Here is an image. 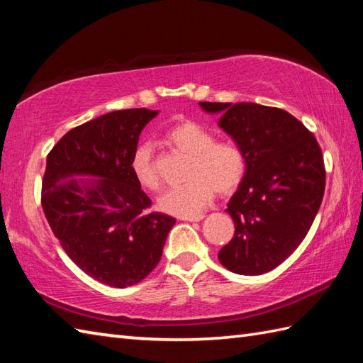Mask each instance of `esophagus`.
I'll list each match as a JSON object with an SVG mask.
<instances>
[{"instance_id": "34e87169", "label": "esophagus", "mask_w": 363, "mask_h": 363, "mask_svg": "<svg viewBox=\"0 0 363 363\" xmlns=\"http://www.w3.org/2000/svg\"><path fill=\"white\" fill-rule=\"evenodd\" d=\"M203 218H204L203 213L194 215V217H181V220H184V221H199V220H203Z\"/></svg>"}]
</instances>
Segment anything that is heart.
<instances>
[{
	"label": "heart",
	"instance_id": "1",
	"mask_svg": "<svg viewBox=\"0 0 363 363\" xmlns=\"http://www.w3.org/2000/svg\"><path fill=\"white\" fill-rule=\"evenodd\" d=\"M165 142L177 152L189 156L187 182L168 189L159 198V207L177 217L201 213L215 194L230 195L242 186L248 172V157L235 140H215L212 130L195 121H182L165 133ZM138 186L146 190L160 187V174L151 145L140 143L130 157Z\"/></svg>",
	"mask_w": 363,
	"mask_h": 363
}]
</instances>
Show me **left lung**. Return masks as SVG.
<instances>
[{"label":"left lung","instance_id":"obj_1","mask_svg":"<svg viewBox=\"0 0 363 363\" xmlns=\"http://www.w3.org/2000/svg\"><path fill=\"white\" fill-rule=\"evenodd\" d=\"M221 113L218 125L248 157V172L226 212L233 240L218 252L221 265L256 276L281 265L309 233L323 201L326 169L317 138L293 115L254 103H199Z\"/></svg>","mask_w":363,"mask_h":363}]
</instances>
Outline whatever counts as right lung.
<instances>
[{"mask_svg":"<svg viewBox=\"0 0 363 363\" xmlns=\"http://www.w3.org/2000/svg\"><path fill=\"white\" fill-rule=\"evenodd\" d=\"M156 115L145 107L101 115L68 130L46 157L42 207L52 234L84 273L111 287L143 281L176 223L150 211L130 172L138 135ZM76 174L102 179L81 188Z\"/></svg>","mask_w":363,"mask_h":363,"instance_id":"right-lung-1","label":"right lung"}]
</instances>
